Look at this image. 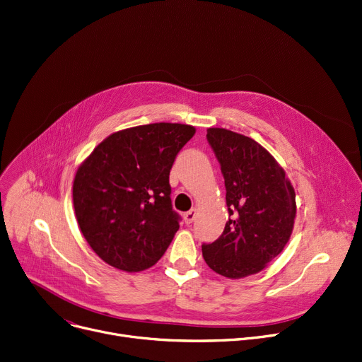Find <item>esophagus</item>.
Segmentation results:
<instances>
[{
	"label": "esophagus",
	"instance_id": "obj_1",
	"mask_svg": "<svg viewBox=\"0 0 362 362\" xmlns=\"http://www.w3.org/2000/svg\"><path fill=\"white\" fill-rule=\"evenodd\" d=\"M195 216H197V209L194 208V209H190V211H187V212H185V215H183V218H185V223L189 226V224H192L194 223V220H195Z\"/></svg>",
	"mask_w": 362,
	"mask_h": 362
}]
</instances>
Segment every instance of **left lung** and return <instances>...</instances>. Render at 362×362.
<instances>
[{
    "label": "left lung",
    "instance_id": "1",
    "mask_svg": "<svg viewBox=\"0 0 362 362\" xmlns=\"http://www.w3.org/2000/svg\"><path fill=\"white\" fill-rule=\"evenodd\" d=\"M206 139L221 165L230 218L215 242L202 245V256L216 274L245 278L260 272L290 240L296 192L255 139L224 128H209Z\"/></svg>",
    "mask_w": 362,
    "mask_h": 362
}]
</instances>
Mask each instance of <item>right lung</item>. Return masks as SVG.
I'll use <instances>...</instances> for the list:
<instances>
[{"label": "right lung", "mask_w": 362, "mask_h": 362, "mask_svg": "<svg viewBox=\"0 0 362 362\" xmlns=\"http://www.w3.org/2000/svg\"><path fill=\"white\" fill-rule=\"evenodd\" d=\"M195 128L150 124L109 135L78 167L72 201L90 247L110 267L139 272L156 264L179 230L168 183Z\"/></svg>", "instance_id": "add662e5"}]
</instances>
